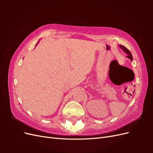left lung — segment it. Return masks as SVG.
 <instances>
[{
  "label": "left lung",
  "mask_w": 153,
  "mask_h": 153,
  "mask_svg": "<svg viewBox=\"0 0 153 153\" xmlns=\"http://www.w3.org/2000/svg\"><path fill=\"white\" fill-rule=\"evenodd\" d=\"M119 47L121 48V49H123V50H124V52H125V53H126L127 54H128V56H127V57L128 58V59H129L131 60V61H132L133 60V58H132V55H131V53H130V52H129V51L126 48V47H124V46H123V45H119Z\"/></svg>",
  "instance_id": "8db88e82"
}]
</instances>
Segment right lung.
Segmentation results:
<instances>
[{
    "mask_svg": "<svg viewBox=\"0 0 153 153\" xmlns=\"http://www.w3.org/2000/svg\"><path fill=\"white\" fill-rule=\"evenodd\" d=\"M37 44H38V43H37Z\"/></svg>",
    "mask_w": 153,
    "mask_h": 153,
    "instance_id": "obj_1",
    "label": "right lung"
}]
</instances>
